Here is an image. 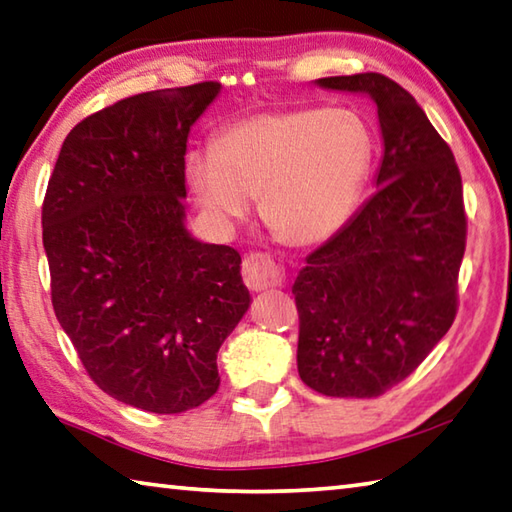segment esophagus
Here are the masks:
<instances>
[{
	"label": "esophagus",
	"instance_id": "1",
	"mask_svg": "<svg viewBox=\"0 0 512 512\" xmlns=\"http://www.w3.org/2000/svg\"><path fill=\"white\" fill-rule=\"evenodd\" d=\"M241 275L250 291H268L286 280L284 268L266 253H250L241 264Z\"/></svg>",
	"mask_w": 512,
	"mask_h": 512
}]
</instances>
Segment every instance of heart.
<instances>
[{
  "label": "heart",
  "mask_w": 512,
  "mask_h": 512,
  "mask_svg": "<svg viewBox=\"0 0 512 512\" xmlns=\"http://www.w3.org/2000/svg\"><path fill=\"white\" fill-rule=\"evenodd\" d=\"M374 154V134L356 111L295 107L232 120L215 145L188 150L183 167L212 219L244 217L259 197L280 235L311 244L347 224Z\"/></svg>",
  "instance_id": "b5f03b06"
}]
</instances>
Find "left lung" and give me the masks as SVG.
Returning <instances> with one entry per match:
<instances>
[{
	"label": "left lung",
	"mask_w": 512,
	"mask_h": 512,
	"mask_svg": "<svg viewBox=\"0 0 512 512\" xmlns=\"http://www.w3.org/2000/svg\"><path fill=\"white\" fill-rule=\"evenodd\" d=\"M318 85L374 98L385 154L376 192L293 284L297 371L324 396L374 398L410 376L457 318L468 235L461 172L392 78L353 73Z\"/></svg>",
	"instance_id": "8db88e82"
}]
</instances>
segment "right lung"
Instances as JSON below:
<instances>
[{
  "instance_id": "add662e5",
  "label": "right lung",
  "mask_w": 512,
  "mask_h": 512,
  "mask_svg": "<svg viewBox=\"0 0 512 512\" xmlns=\"http://www.w3.org/2000/svg\"><path fill=\"white\" fill-rule=\"evenodd\" d=\"M219 89L145 91L80 120L42 203L55 318L102 392L154 414L217 394V351L250 304L237 250L183 226L188 134Z\"/></svg>"
}]
</instances>
